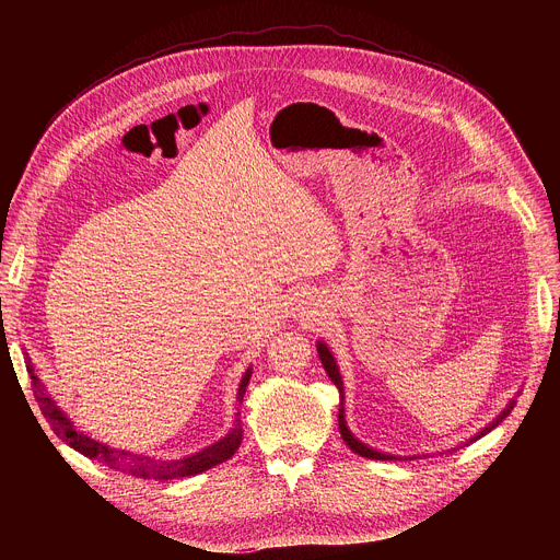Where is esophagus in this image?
Here are the masks:
<instances>
[{"mask_svg": "<svg viewBox=\"0 0 560 560\" xmlns=\"http://www.w3.org/2000/svg\"><path fill=\"white\" fill-rule=\"evenodd\" d=\"M316 314V303L312 299H296L292 303V318L296 322H314Z\"/></svg>", "mask_w": 560, "mask_h": 560, "instance_id": "obj_1", "label": "esophagus"}]
</instances>
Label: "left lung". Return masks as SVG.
Returning <instances> with one entry per match:
<instances>
[{
  "instance_id": "left-lung-1",
  "label": "left lung",
  "mask_w": 560,
  "mask_h": 560,
  "mask_svg": "<svg viewBox=\"0 0 560 560\" xmlns=\"http://www.w3.org/2000/svg\"><path fill=\"white\" fill-rule=\"evenodd\" d=\"M316 352H318V359H322V363H324V368H326V372H328V376H330V381L337 385V389H339V398H341V404H339V432H341V436H343V441H346V445L354 452V454H361V456H365V458H374V460H401V458H406V460H415V458H421L419 454H412V456H398V454H387V452H378V450H374V447H370L368 443H363V441H359L352 432H350V428H348V421H346V389H343V378H341V372H339V365H337V359L332 357V352H330V348L324 343V341H316ZM518 396V394H516ZM516 396L512 398V401L503 408V412L492 421V423H488L483 430H478L474 436H469L465 443H458L456 447H450V450H443V452H439V454H447V452H454V450H458V447H463V445H469V443H474V441H478L481 436H486L488 432H492L494 428H499L501 423H503V419L514 410V406H516ZM423 456H428V454H423Z\"/></svg>"
}]
</instances>
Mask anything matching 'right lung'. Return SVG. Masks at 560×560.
Masks as SVG:
<instances>
[{
	"instance_id": "1",
	"label": "right lung",
	"mask_w": 560,
	"mask_h": 560,
	"mask_svg": "<svg viewBox=\"0 0 560 560\" xmlns=\"http://www.w3.org/2000/svg\"><path fill=\"white\" fill-rule=\"evenodd\" d=\"M26 370L33 378V392H35V401L39 404L42 415L48 419L52 432L66 441V445H70L72 450H77L79 454H84L89 458H95L102 465H108L117 471L124 474H132L137 478H154V481H173V478H184V476H195L201 474L223 460H228L236 447L242 445L244 439V430H242V412H236L234 417V425L228 430L225 436H221L219 441H214L212 445H206L203 450L182 456V458H154L148 454H137L130 450H121V447H113L108 443H102L89 434H84L82 430H77V425L70 421V417L57 406L55 398L48 394V389L44 387V383L39 381V376L35 374V368L26 354ZM253 368H248L238 381V389H236V404H244V394L250 381Z\"/></svg>"
}]
</instances>
